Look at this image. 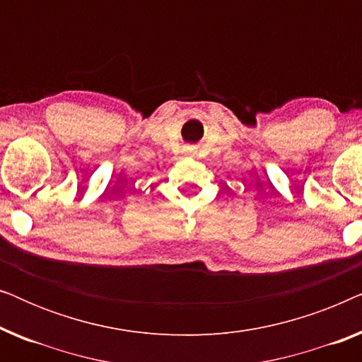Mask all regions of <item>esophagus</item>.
I'll return each mask as SVG.
<instances>
[{"label": "esophagus", "mask_w": 362, "mask_h": 362, "mask_svg": "<svg viewBox=\"0 0 362 362\" xmlns=\"http://www.w3.org/2000/svg\"><path fill=\"white\" fill-rule=\"evenodd\" d=\"M186 153H187V155L194 156V155H196V150H192V148H187V150H186Z\"/></svg>", "instance_id": "1"}]
</instances>
